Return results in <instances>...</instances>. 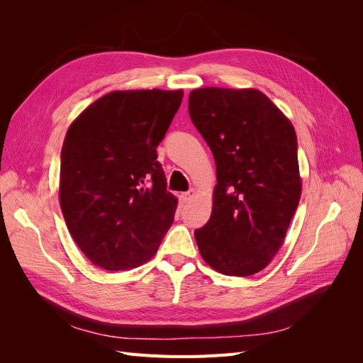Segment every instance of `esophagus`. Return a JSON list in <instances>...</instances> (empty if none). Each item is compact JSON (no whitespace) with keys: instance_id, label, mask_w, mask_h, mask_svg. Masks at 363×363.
Wrapping results in <instances>:
<instances>
[{"instance_id":"1","label":"esophagus","mask_w":363,"mask_h":363,"mask_svg":"<svg viewBox=\"0 0 363 363\" xmlns=\"http://www.w3.org/2000/svg\"><path fill=\"white\" fill-rule=\"evenodd\" d=\"M194 195H195V191H194V189H191V191H188V192H183V194H182V200H183L184 203H188V201H191V199H192Z\"/></svg>"}]
</instances>
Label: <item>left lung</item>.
Masks as SVG:
<instances>
[{"instance_id": "obj_1", "label": "left lung", "mask_w": 363, "mask_h": 363, "mask_svg": "<svg viewBox=\"0 0 363 363\" xmlns=\"http://www.w3.org/2000/svg\"><path fill=\"white\" fill-rule=\"evenodd\" d=\"M189 116L216 163L213 208L195 240L208 267L245 277L265 268L298 207V142L291 121L256 89L203 87Z\"/></svg>"}]
</instances>
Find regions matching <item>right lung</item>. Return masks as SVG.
Listing matches in <instances>:
<instances>
[{
	"mask_svg": "<svg viewBox=\"0 0 363 363\" xmlns=\"http://www.w3.org/2000/svg\"><path fill=\"white\" fill-rule=\"evenodd\" d=\"M183 91H116L71 124L60 155V207L75 244L107 271L155 256L177 208L157 162Z\"/></svg>",
	"mask_w": 363,
	"mask_h": 363,
	"instance_id": "1",
	"label": "right lung"
}]
</instances>
